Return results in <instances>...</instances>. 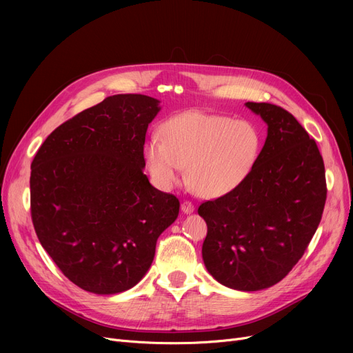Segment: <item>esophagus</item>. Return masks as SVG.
<instances>
[{
  "instance_id": "1",
  "label": "esophagus",
  "mask_w": 353,
  "mask_h": 353,
  "mask_svg": "<svg viewBox=\"0 0 353 353\" xmlns=\"http://www.w3.org/2000/svg\"><path fill=\"white\" fill-rule=\"evenodd\" d=\"M181 212H183V213H186V214L193 213V212H194L193 203H192V201H189V200H184V201L181 203Z\"/></svg>"
}]
</instances>
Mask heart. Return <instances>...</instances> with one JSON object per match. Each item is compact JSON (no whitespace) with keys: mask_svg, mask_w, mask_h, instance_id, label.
Returning <instances> with one entry per match:
<instances>
[{"mask_svg":"<svg viewBox=\"0 0 353 353\" xmlns=\"http://www.w3.org/2000/svg\"><path fill=\"white\" fill-rule=\"evenodd\" d=\"M163 141L144 145L147 170L157 186L172 189L186 169L192 189L214 199L232 193L249 179L262 153L263 137L249 120L188 111L167 121Z\"/></svg>","mask_w":353,"mask_h":353,"instance_id":"obj_1","label":"heart"}]
</instances>
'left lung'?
<instances>
[{
  "mask_svg": "<svg viewBox=\"0 0 353 353\" xmlns=\"http://www.w3.org/2000/svg\"><path fill=\"white\" fill-rule=\"evenodd\" d=\"M246 107L268 124L261 159L242 186L197 212L208 223V272L230 289L254 292L281 282L303 256L321 223L326 180L316 141L289 111Z\"/></svg>",
  "mask_w": 353,
  "mask_h": 353,
  "instance_id": "left-lung-1",
  "label": "left lung"
}]
</instances>
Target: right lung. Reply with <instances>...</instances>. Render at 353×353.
<instances>
[{
  "mask_svg": "<svg viewBox=\"0 0 353 353\" xmlns=\"http://www.w3.org/2000/svg\"><path fill=\"white\" fill-rule=\"evenodd\" d=\"M159 104L143 94L107 97L55 128L31 163L35 233L64 276L87 292L136 286L159 236L179 216V199L143 173L145 132Z\"/></svg>",
  "mask_w": 353,
  "mask_h": 353,
  "instance_id": "add662e5",
  "label": "right lung"
}]
</instances>
